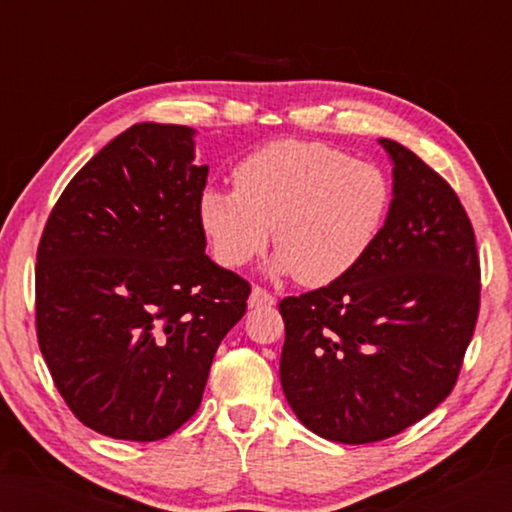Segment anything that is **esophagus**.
<instances>
[{"mask_svg": "<svg viewBox=\"0 0 512 512\" xmlns=\"http://www.w3.org/2000/svg\"><path fill=\"white\" fill-rule=\"evenodd\" d=\"M275 303V297L270 295V292H266L264 288L255 286L253 290H250V297H248V308H262V306H273Z\"/></svg>", "mask_w": 512, "mask_h": 512, "instance_id": "obj_1", "label": "esophagus"}]
</instances>
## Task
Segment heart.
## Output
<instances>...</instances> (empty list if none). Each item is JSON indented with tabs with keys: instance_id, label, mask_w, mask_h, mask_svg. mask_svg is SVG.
I'll use <instances>...</instances> for the list:
<instances>
[{
	"instance_id": "b5f03b06",
	"label": "heart",
	"mask_w": 512,
	"mask_h": 512,
	"mask_svg": "<svg viewBox=\"0 0 512 512\" xmlns=\"http://www.w3.org/2000/svg\"><path fill=\"white\" fill-rule=\"evenodd\" d=\"M235 187H206L198 220L213 257L248 264L277 244L275 273L325 286L363 262L383 235L394 187L383 167L312 140H275L237 162Z\"/></svg>"
}]
</instances>
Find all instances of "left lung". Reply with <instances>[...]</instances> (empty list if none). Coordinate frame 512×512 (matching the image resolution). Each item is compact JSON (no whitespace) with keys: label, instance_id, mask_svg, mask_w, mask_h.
<instances>
[{"label":"left lung","instance_id":"obj_1","mask_svg":"<svg viewBox=\"0 0 512 512\" xmlns=\"http://www.w3.org/2000/svg\"><path fill=\"white\" fill-rule=\"evenodd\" d=\"M378 143L394 165L383 235L352 273L279 303L288 405L343 444L391 438L436 409L480 312V259L458 195L411 149Z\"/></svg>","mask_w":512,"mask_h":512}]
</instances>
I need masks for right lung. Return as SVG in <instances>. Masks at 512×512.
Listing matches in <instances>:
<instances>
[{"label": "right lung", "instance_id": "1", "mask_svg": "<svg viewBox=\"0 0 512 512\" xmlns=\"http://www.w3.org/2000/svg\"><path fill=\"white\" fill-rule=\"evenodd\" d=\"M193 136L129 127L70 180L39 242L41 354L74 416L114 440L180 429L246 312L248 281L204 253Z\"/></svg>", "mask_w": 512, "mask_h": 512}]
</instances>
